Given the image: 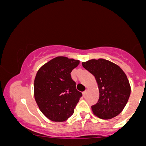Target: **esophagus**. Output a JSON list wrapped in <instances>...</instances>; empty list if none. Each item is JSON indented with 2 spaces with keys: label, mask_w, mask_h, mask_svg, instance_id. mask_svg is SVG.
Returning <instances> with one entry per match:
<instances>
[{
  "label": "esophagus",
  "mask_w": 146,
  "mask_h": 146,
  "mask_svg": "<svg viewBox=\"0 0 146 146\" xmlns=\"http://www.w3.org/2000/svg\"><path fill=\"white\" fill-rule=\"evenodd\" d=\"M86 93H87V90H84V91L83 92V95L84 96H85V95H86Z\"/></svg>",
  "instance_id": "1"
}]
</instances>
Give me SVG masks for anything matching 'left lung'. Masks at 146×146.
I'll use <instances>...</instances> for the list:
<instances>
[{
    "label": "left lung",
    "mask_w": 146,
    "mask_h": 146,
    "mask_svg": "<svg viewBox=\"0 0 146 146\" xmlns=\"http://www.w3.org/2000/svg\"><path fill=\"white\" fill-rule=\"evenodd\" d=\"M83 67L95 76L100 98L92 106L94 115L110 119L123 110L130 95V85L126 75L118 65L105 59H92L82 62Z\"/></svg>",
    "instance_id": "obj_1"
}]
</instances>
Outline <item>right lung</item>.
<instances>
[{
    "label": "right lung",
    "mask_w": 146,
    "mask_h": 146,
    "mask_svg": "<svg viewBox=\"0 0 146 146\" xmlns=\"http://www.w3.org/2000/svg\"><path fill=\"white\" fill-rule=\"evenodd\" d=\"M80 61L58 56L42 66L34 80V98L40 111L53 121H64L82 96L71 77Z\"/></svg>",
    "instance_id": "add662e5"
}]
</instances>
